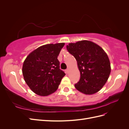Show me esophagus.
<instances>
[{
  "label": "esophagus",
  "mask_w": 129,
  "mask_h": 129,
  "mask_svg": "<svg viewBox=\"0 0 129 129\" xmlns=\"http://www.w3.org/2000/svg\"><path fill=\"white\" fill-rule=\"evenodd\" d=\"M69 72V69L68 68L66 70V74H68Z\"/></svg>",
  "instance_id": "34e87169"
}]
</instances>
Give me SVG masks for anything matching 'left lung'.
Returning <instances> with one entry per match:
<instances>
[{"label":"left lung","mask_w":129,"mask_h":129,"mask_svg":"<svg viewBox=\"0 0 129 129\" xmlns=\"http://www.w3.org/2000/svg\"><path fill=\"white\" fill-rule=\"evenodd\" d=\"M66 47L75 58L80 72V79L75 84L76 89L86 95L100 90L111 72L110 61L104 50L88 40L70 43Z\"/></svg>","instance_id":"1"}]
</instances>
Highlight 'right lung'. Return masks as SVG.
<instances>
[{"mask_svg":"<svg viewBox=\"0 0 129 129\" xmlns=\"http://www.w3.org/2000/svg\"><path fill=\"white\" fill-rule=\"evenodd\" d=\"M64 43L39 47L27 56L22 66L25 81L36 94L46 96L55 92L66 74L60 69L57 56Z\"/></svg>","mask_w":129,"mask_h":129,"instance_id":"add662e5","label":"right lung"}]
</instances>
